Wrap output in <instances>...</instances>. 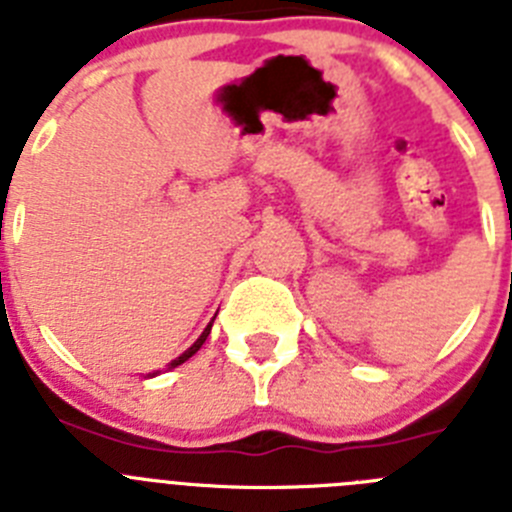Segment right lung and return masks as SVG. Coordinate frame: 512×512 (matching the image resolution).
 <instances>
[{"label": "right lung", "mask_w": 512, "mask_h": 512, "mask_svg": "<svg viewBox=\"0 0 512 512\" xmlns=\"http://www.w3.org/2000/svg\"><path fill=\"white\" fill-rule=\"evenodd\" d=\"M210 328H212V323L207 325V328H205V333H202V336L197 338V341H194V346H192V348H187V351H184V354L179 356V359H174V361H171V364H169V369H174V366L184 364V361H187L189 356H194V354H197V351H200V346H202V343L207 341V336H210Z\"/></svg>", "instance_id": "1"}]
</instances>
